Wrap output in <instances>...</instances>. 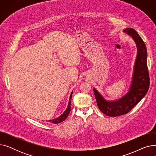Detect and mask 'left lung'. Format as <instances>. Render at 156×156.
<instances>
[{
	"label": "left lung",
	"instance_id": "8db88e82",
	"mask_svg": "<svg viewBox=\"0 0 156 156\" xmlns=\"http://www.w3.org/2000/svg\"><path fill=\"white\" fill-rule=\"evenodd\" d=\"M123 31L133 38L138 50L132 83L129 92L119 100L107 101L95 88H94L98 107L102 112L110 117L119 116L129 112L144 97L148 92L150 85L145 44L134 29L128 28Z\"/></svg>",
	"mask_w": 156,
	"mask_h": 156
}]
</instances>
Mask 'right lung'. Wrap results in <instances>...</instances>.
Listing matches in <instances>:
<instances>
[{"label": "right lung", "mask_w": 156, "mask_h": 156, "mask_svg": "<svg viewBox=\"0 0 156 156\" xmlns=\"http://www.w3.org/2000/svg\"><path fill=\"white\" fill-rule=\"evenodd\" d=\"M72 94H73V92H71V95H70V97H69V104H68V108L66 109V110L64 111V112L62 114V115H61L59 117L55 119H52V120H49L48 121L52 122V123H54V124H58V123H60V122H62L63 121H64L67 118V117L68 116L69 114V112H70V110H71V97H72Z\"/></svg>", "instance_id": "add662e5"}]
</instances>
